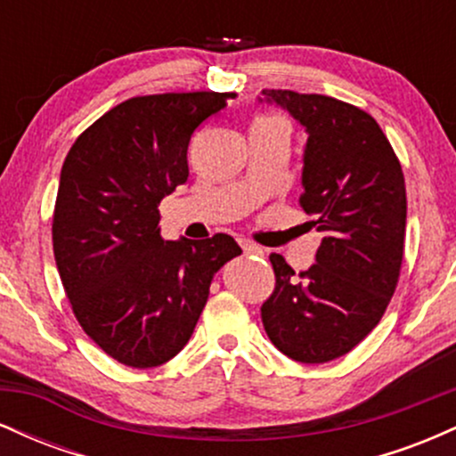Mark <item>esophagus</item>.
Here are the masks:
<instances>
[{"instance_id":"1","label":"esophagus","mask_w":456,"mask_h":456,"mask_svg":"<svg viewBox=\"0 0 456 456\" xmlns=\"http://www.w3.org/2000/svg\"><path fill=\"white\" fill-rule=\"evenodd\" d=\"M240 246H242V250L246 255H264V248L257 244L248 242V240H240Z\"/></svg>"}]
</instances>
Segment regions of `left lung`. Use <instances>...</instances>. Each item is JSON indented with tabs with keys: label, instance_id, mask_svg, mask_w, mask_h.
I'll return each mask as SVG.
<instances>
[{
	"label": "left lung",
	"instance_id": "left-lung-1",
	"mask_svg": "<svg viewBox=\"0 0 456 456\" xmlns=\"http://www.w3.org/2000/svg\"><path fill=\"white\" fill-rule=\"evenodd\" d=\"M261 104L305 128L300 203L323 233L300 279L272 253L274 294L261 322L274 347L305 364L341 358L379 323L395 294L405 242V180L379 124L319 94L264 90Z\"/></svg>",
	"mask_w": 456,
	"mask_h": 456
}]
</instances>
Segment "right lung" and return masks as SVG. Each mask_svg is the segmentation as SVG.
Masks as SVG:
<instances>
[{
    "instance_id": "obj_1",
    "label": "right lung",
    "mask_w": 456,
    "mask_h": 456,
    "mask_svg": "<svg viewBox=\"0 0 456 456\" xmlns=\"http://www.w3.org/2000/svg\"><path fill=\"white\" fill-rule=\"evenodd\" d=\"M229 94L139 96L75 141L61 167L53 253L72 311L102 352L133 369L184 349L214 274L242 255L227 233L160 238L159 206L188 180V141Z\"/></svg>"
}]
</instances>
